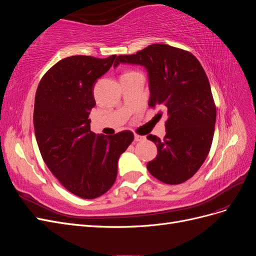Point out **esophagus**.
Returning a JSON list of instances; mask_svg holds the SVG:
<instances>
[{
    "instance_id": "obj_1",
    "label": "esophagus",
    "mask_w": 256,
    "mask_h": 256,
    "mask_svg": "<svg viewBox=\"0 0 256 256\" xmlns=\"http://www.w3.org/2000/svg\"><path fill=\"white\" fill-rule=\"evenodd\" d=\"M146 140V138L144 136H138V134H134V141L136 142H143Z\"/></svg>"
}]
</instances>
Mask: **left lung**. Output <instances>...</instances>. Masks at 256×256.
Returning <instances> with one entry per match:
<instances>
[{"instance_id":"obj_1","label":"left lung","mask_w":256,"mask_h":256,"mask_svg":"<svg viewBox=\"0 0 256 256\" xmlns=\"http://www.w3.org/2000/svg\"><path fill=\"white\" fill-rule=\"evenodd\" d=\"M116 60L115 67L127 63L147 69L148 106L164 108L168 113L164 138L147 136L158 150L147 170L164 184L188 180L204 164L214 132L216 104L202 65L189 51L164 44H150Z\"/></svg>"}]
</instances>
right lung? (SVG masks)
Wrapping results in <instances>:
<instances>
[{
    "label": "right lung",
    "instance_id": "right-lung-1",
    "mask_svg": "<svg viewBox=\"0 0 256 256\" xmlns=\"http://www.w3.org/2000/svg\"><path fill=\"white\" fill-rule=\"evenodd\" d=\"M115 58L74 56L60 60L44 74L35 95L33 120L42 157L69 192L86 200L112 187L118 158L134 141L129 130L109 136L90 131L95 82Z\"/></svg>",
    "mask_w": 256,
    "mask_h": 256
}]
</instances>
